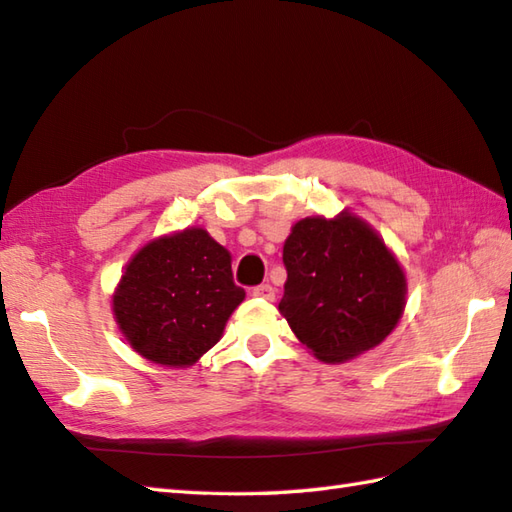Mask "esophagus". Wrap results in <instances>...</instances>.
I'll list each match as a JSON object with an SVG mask.
<instances>
[{
    "instance_id": "obj_1",
    "label": "esophagus",
    "mask_w": 512,
    "mask_h": 512,
    "mask_svg": "<svg viewBox=\"0 0 512 512\" xmlns=\"http://www.w3.org/2000/svg\"><path fill=\"white\" fill-rule=\"evenodd\" d=\"M253 297H257V299H266V301H273V299H275V288L270 286V284L257 286V288H253Z\"/></svg>"
}]
</instances>
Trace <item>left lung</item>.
Wrapping results in <instances>:
<instances>
[{"mask_svg": "<svg viewBox=\"0 0 512 512\" xmlns=\"http://www.w3.org/2000/svg\"><path fill=\"white\" fill-rule=\"evenodd\" d=\"M288 279L279 312L323 363L383 343L405 310L407 279L372 226L352 213L306 217L284 244Z\"/></svg>", "mask_w": 512, "mask_h": 512, "instance_id": "8db88e82", "label": "left lung"}]
</instances>
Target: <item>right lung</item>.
<instances>
[{
	"mask_svg": "<svg viewBox=\"0 0 512 512\" xmlns=\"http://www.w3.org/2000/svg\"><path fill=\"white\" fill-rule=\"evenodd\" d=\"M244 297L231 253L204 228H184L129 259L112 308L134 352L165 367H189L222 339Z\"/></svg>",
	"mask_w": 512,
	"mask_h": 512,
	"instance_id": "right-lung-1",
	"label": "right lung"
}]
</instances>
